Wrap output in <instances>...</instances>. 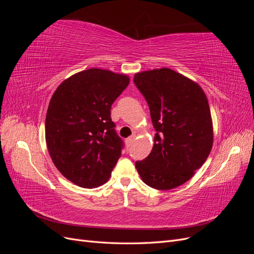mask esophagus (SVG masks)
<instances>
[{"label":"esophagus","mask_w":254,"mask_h":254,"mask_svg":"<svg viewBox=\"0 0 254 254\" xmlns=\"http://www.w3.org/2000/svg\"><path fill=\"white\" fill-rule=\"evenodd\" d=\"M134 140H135V135H131V136L128 137V139L126 140V143H127L128 146H131L133 144Z\"/></svg>","instance_id":"obj_1"}]
</instances>
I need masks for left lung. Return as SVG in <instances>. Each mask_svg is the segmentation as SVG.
<instances>
[{
  "label": "left lung",
  "instance_id": "obj_1",
  "mask_svg": "<svg viewBox=\"0 0 254 254\" xmlns=\"http://www.w3.org/2000/svg\"><path fill=\"white\" fill-rule=\"evenodd\" d=\"M133 81L150 110L153 147L135 162L141 179L157 190H172L189 181L209 157L213 122L199 84L168 67L134 74Z\"/></svg>",
  "mask_w": 254,
  "mask_h": 254
}]
</instances>
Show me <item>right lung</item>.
<instances>
[{"label": "right lung", "instance_id": "right-lung-1", "mask_svg": "<svg viewBox=\"0 0 254 254\" xmlns=\"http://www.w3.org/2000/svg\"><path fill=\"white\" fill-rule=\"evenodd\" d=\"M129 81L126 74L92 67L70 76L54 92L45 141L53 163L76 186L92 189L109 180L123 147L110 109Z\"/></svg>", "mask_w": 254, "mask_h": 254}]
</instances>
